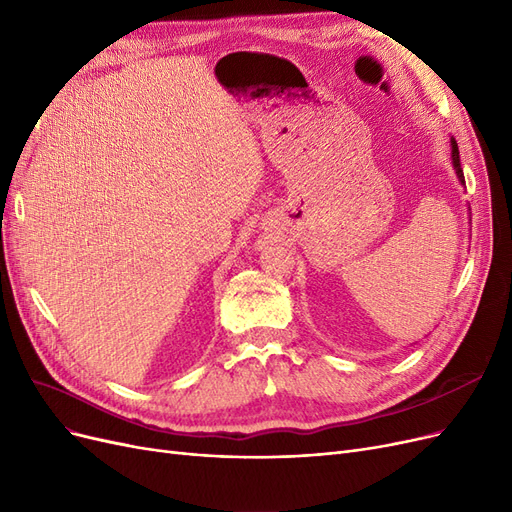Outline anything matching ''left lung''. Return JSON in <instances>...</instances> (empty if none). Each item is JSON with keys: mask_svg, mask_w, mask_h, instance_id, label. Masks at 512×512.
Segmentation results:
<instances>
[{"mask_svg": "<svg viewBox=\"0 0 512 512\" xmlns=\"http://www.w3.org/2000/svg\"><path fill=\"white\" fill-rule=\"evenodd\" d=\"M451 163H453V169H455V175H457V182H460L466 188L464 171H462V163H460V150H457V142L453 137H451Z\"/></svg>", "mask_w": 512, "mask_h": 512, "instance_id": "obj_1", "label": "left lung"}]
</instances>
